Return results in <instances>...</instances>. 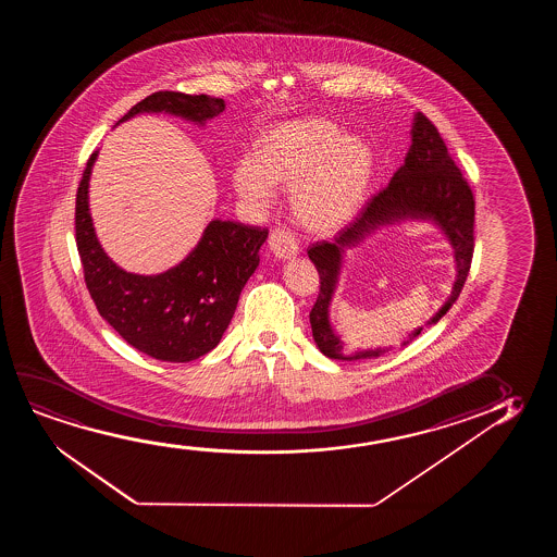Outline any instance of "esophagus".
Masks as SVG:
<instances>
[{"mask_svg": "<svg viewBox=\"0 0 557 557\" xmlns=\"http://www.w3.org/2000/svg\"><path fill=\"white\" fill-rule=\"evenodd\" d=\"M270 251L274 252L275 259L289 260L298 252V242L295 234L287 228L272 230L268 237Z\"/></svg>", "mask_w": 557, "mask_h": 557, "instance_id": "obj_1", "label": "esophagus"}]
</instances>
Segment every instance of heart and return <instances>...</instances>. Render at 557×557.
Here are the masks:
<instances>
[{
	"mask_svg": "<svg viewBox=\"0 0 557 557\" xmlns=\"http://www.w3.org/2000/svg\"><path fill=\"white\" fill-rule=\"evenodd\" d=\"M373 175L374 153L366 140L344 135L323 117H305L270 127L255 146V158L234 163L232 186L259 207L272 203L275 186L290 190L298 222L329 232L358 213Z\"/></svg>",
	"mask_w": 557,
	"mask_h": 557,
	"instance_id": "1",
	"label": "heart"
}]
</instances>
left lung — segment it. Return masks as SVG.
Wrapping results in <instances>:
<instances>
[{"label":"left lung","instance_id":"left-lung-1","mask_svg":"<svg viewBox=\"0 0 557 557\" xmlns=\"http://www.w3.org/2000/svg\"><path fill=\"white\" fill-rule=\"evenodd\" d=\"M411 137V148L405 156V163L394 173L388 186L367 199L356 219L346 224L333 242H318L308 249V257L320 274V295L310 312V323L313 341L327 358L351 361L379 358L388 351V348H376L350 354L329 323V305L343 267L344 249L363 242V237L379 226L404 219L434 221L453 245L457 260V282L453 285L449 300L430 323L442 320L465 287L473 257L475 199L472 188L447 152L440 131L422 112L414 114ZM420 331L422 329H417L401 344L405 346L414 341Z\"/></svg>","mask_w":557,"mask_h":557}]
</instances>
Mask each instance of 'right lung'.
<instances>
[{
    "instance_id": "right-lung-1",
    "label": "right lung",
    "mask_w": 557,
    "mask_h": 557,
    "mask_svg": "<svg viewBox=\"0 0 557 557\" xmlns=\"http://www.w3.org/2000/svg\"><path fill=\"white\" fill-rule=\"evenodd\" d=\"M224 100L209 95L158 91L137 102L117 123L140 112H168L203 125L221 114ZM97 153L87 160L76 194V245L85 285L100 315L123 341L146 356L186 363L221 343L247 280L259 267L268 230L211 221L196 249L158 275L125 272L95 236L87 188Z\"/></svg>"
}]
</instances>
